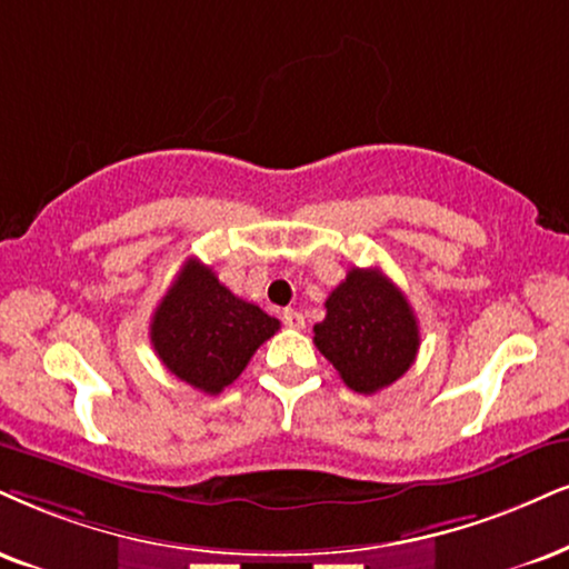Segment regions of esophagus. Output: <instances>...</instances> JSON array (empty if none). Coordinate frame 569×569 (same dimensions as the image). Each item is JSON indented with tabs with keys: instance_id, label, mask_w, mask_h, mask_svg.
<instances>
[{
	"instance_id": "esophagus-1",
	"label": "esophagus",
	"mask_w": 569,
	"mask_h": 569,
	"mask_svg": "<svg viewBox=\"0 0 569 569\" xmlns=\"http://www.w3.org/2000/svg\"><path fill=\"white\" fill-rule=\"evenodd\" d=\"M282 321H284L287 327H292V329H303V327H306L303 313H298L296 308H284V311H282Z\"/></svg>"
}]
</instances>
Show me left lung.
<instances>
[{
	"label": "left lung",
	"mask_w": 569,
	"mask_h": 569,
	"mask_svg": "<svg viewBox=\"0 0 569 569\" xmlns=\"http://www.w3.org/2000/svg\"><path fill=\"white\" fill-rule=\"evenodd\" d=\"M325 308L313 342L350 390L371 396L409 371L419 325L409 300L380 269H350Z\"/></svg>",
	"instance_id": "left-lung-1"
}]
</instances>
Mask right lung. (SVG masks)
I'll list each match as a JSON object with an SVG mask.
<instances>
[{"label": "right lung", "instance_id": "obj_1", "mask_svg": "<svg viewBox=\"0 0 569 569\" xmlns=\"http://www.w3.org/2000/svg\"><path fill=\"white\" fill-rule=\"evenodd\" d=\"M277 329L279 319L237 298L213 269L189 258L152 313L150 342L181 382L219 396Z\"/></svg>", "mask_w": 569, "mask_h": 569}]
</instances>
